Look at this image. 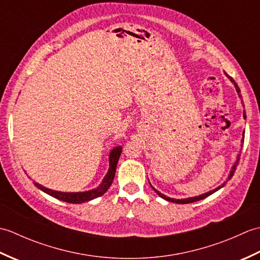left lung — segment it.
<instances>
[{"label":"left lung","instance_id":"8db88e82","mask_svg":"<svg viewBox=\"0 0 260 260\" xmlns=\"http://www.w3.org/2000/svg\"><path fill=\"white\" fill-rule=\"evenodd\" d=\"M224 75L228 77L229 78V80L233 82L234 84V86H235V88H236V91H237V93H238V97L241 99V105L242 106H244V102H242V96H241V93H240V89H239V87H238V85L236 84V81L231 78L230 76H228L227 74L224 73ZM244 118L246 119V112H244ZM244 140H245V131H244V133H242V139H241V143H240V147H242V145H244ZM240 154H241V150H239V152H238V154H237V156H236V161L234 162V164H233V167H231V169H230V172H229V174H228V178H227V180H225L223 183L221 184V185H219L218 187H215V189H213V190H211V191H209V192H206V193H203V194H200V196H197V197H191V198H185V199H174V198H170V197H167V196H164L163 193H161L159 191H157L155 187H153L152 185V189L156 192V194H158L159 197L161 198H163L164 200H167V201H170V202H174V203H180V204H183V203H192V202H196V201H200V200H203V199H206L207 197H209V196H211V194H213L214 192H217L218 190H220L221 189V187H223L224 185H225V183H227V182L233 178V175L235 174V171H236V169H237V167H238V163H239V159H240ZM150 182V181H148ZM151 184V183H150Z\"/></svg>","mask_w":260,"mask_h":260}]
</instances>
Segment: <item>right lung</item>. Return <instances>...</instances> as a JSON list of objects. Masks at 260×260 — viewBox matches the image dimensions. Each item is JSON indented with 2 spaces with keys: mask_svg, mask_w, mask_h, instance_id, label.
Segmentation results:
<instances>
[{
  "mask_svg": "<svg viewBox=\"0 0 260 260\" xmlns=\"http://www.w3.org/2000/svg\"><path fill=\"white\" fill-rule=\"evenodd\" d=\"M120 154H121V146L120 145L113 147V150L109 152L108 171H107L106 175L104 176L102 183L99 184L97 187H95V189L84 191V192H61V191H54L51 189H48V187L39 184V183H37V182H33V184H35L39 190H41L42 192L47 193V194L58 199V200H60V201L68 202V203L88 202L90 200H93V199H96L98 197H102L104 193L109 189V186L112 185L113 180L115 178L116 167H117Z\"/></svg>",
  "mask_w": 260,
  "mask_h": 260,
  "instance_id": "right-lung-1",
  "label": "right lung"
}]
</instances>
